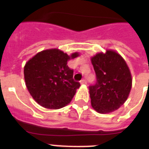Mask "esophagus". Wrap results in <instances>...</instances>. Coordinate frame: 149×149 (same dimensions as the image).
I'll return each mask as SVG.
<instances>
[{"label": "esophagus", "mask_w": 149, "mask_h": 149, "mask_svg": "<svg viewBox=\"0 0 149 149\" xmlns=\"http://www.w3.org/2000/svg\"><path fill=\"white\" fill-rule=\"evenodd\" d=\"M80 83H81L82 84H86V80L85 79H83L81 81H80Z\"/></svg>", "instance_id": "esophagus-1"}]
</instances>
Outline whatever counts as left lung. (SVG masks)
<instances>
[{"mask_svg":"<svg viewBox=\"0 0 149 149\" xmlns=\"http://www.w3.org/2000/svg\"><path fill=\"white\" fill-rule=\"evenodd\" d=\"M97 82L89 86L91 105L100 113L118 110L124 104L132 89V79L125 59L113 50L91 58Z\"/></svg>","mask_w":149,"mask_h":149,"instance_id":"8db88e82","label":"left lung"}]
</instances>
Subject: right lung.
<instances>
[{"mask_svg": "<svg viewBox=\"0 0 149 149\" xmlns=\"http://www.w3.org/2000/svg\"><path fill=\"white\" fill-rule=\"evenodd\" d=\"M79 56H68L57 49L38 52L27 62L24 68L28 91L38 104L49 109H59L67 105L80 86L73 79V70L67 61Z\"/></svg>", "mask_w": 149, "mask_h": 149, "instance_id": "right-lung-1", "label": "right lung"}]
</instances>
